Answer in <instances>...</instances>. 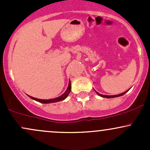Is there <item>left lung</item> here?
<instances>
[{
  "label": "left lung",
  "mask_w": 150,
  "mask_h": 150,
  "mask_svg": "<svg viewBox=\"0 0 150 150\" xmlns=\"http://www.w3.org/2000/svg\"><path fill=\"white\" fill-rule=\"evenodd\" d=\"M127 92H128V91H126V92H123V93H121V94H117V95H111V96H109V95H103V94H99V93H98V92H97V93L98 94H99V96H101V97H105V98H114V97H120V96L123 95V94H125V93H126Z\"/></svg>",
  "instance_id": "left-lung-1"
}]
</instances>
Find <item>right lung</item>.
Listing matches in <instances>:
<instances>
[{"label":"right lung","mask_w":150,"mask_h":150,"mask_svg":"<svg viewBox=\"0 0 150 150\" xmlns=\"http://www.w3.org/2000/svg\"><path fill=\"white\" fill-rule=\"evenodd\" d=\"M70 90H71V83H70V81L69 85H68L67 90L65 91L64 94H62L61 96H60V97H58L57 98H55V99H37V98L30 97H30L32 98V99H34V100H36V101H39V102H41V103H44V104H47V103L57 102V101H60L63 100V99H65V98L68 97V95L69 94V93L70 92Z\"/></svg>","instance_id":"1"}]
</instances>
